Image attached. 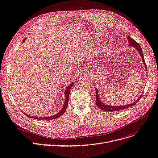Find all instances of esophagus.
<instances>
[{"label": "esophagus", "mask_w": 158, "mask_h": 158, "mask_svg": "<svg viewBox=\"0 0 158 158\" xmlns=\"http://www.w3.org/2000/svg\"><path fill=\"white\" fill-rule=\"evenodd\" d=\"M88 72L86 70H85V71H83V73H82V75H83V76H86V75H88Z\"/></svg>", "instance_id": "1"}]
</instances>
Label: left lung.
Returning <instances> with one entry per match:
<instances>
[{
	"instance_id": "obj_1",
	"label": "left lung",
	"mask_w": 158,
	"mask_h": 158,
	"mask_svg": "<svg viewBox=\"0 0 158 158\" xmlns=\"http://www.w3.org/2000/svg\"><path fill=\"white\" fill-rule=\"evenodd\" d=\"M128 42H129V46H133L134 47L135 49H137V50H138V52H139L140 55H141V57L142 58V60L143 61V63L144 64H145V66L146 68V70H147V65L145 64V59H144V56H143V51H142V49L141 46H139V44L135 42V41L130 37H128ZM96 90V95H95V103L96 105H97V106L100 108L102 110H104V111H106V112H115V111H119V110H123V109H126L127 108H129L130 106H132L134 105H135L137 102H138L139 101V100L141 99V96L142 95H141L139 96V98H138V100L135 101V102H133L132 104L130 105H125V106H109V105H106L104 103H102V102L100 101L99 98V96H98V90L97 88H95Z\"/></svg>"
}]
</instances>
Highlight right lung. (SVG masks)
<instances>
[{"instance_id":"right-lung-1","label":"right lung","mask_w":158,"mask_h":158,"mask_svg":"<svg viewBox=\"0 0 158 158\" xmlns=\"http://www.w3.org/2000/svg\"><path fill=\"white\" fill-rule=\"evenodd\" d=\"M73 85V83H72V84H70L69 86H68L66 88V90H65V101H64V104L63 106V108H62V110L57 114L54 115L53 116H50V117H46V118H35V117H33V116H29L28 115H27V116H28V117H31V118H34L37 119H39V120H48V119H57L58 118H59L60 116L62 115L66 111V110L67 109L68 107V99H69V94H70V90L72 88V86Z\"/></svg>"}]
</instances>
